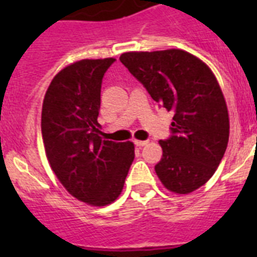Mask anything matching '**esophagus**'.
Listing matches in <instances>:
<instances>
[{
	"label": "esophagus",
	"instance_id": "esophagus-1",
	"mask_svg": "<svg viewBox=\"0 0 257 257\" xmlns=\"http://www.w3.org/2000/svg\"><path fill=\"white\" fill-rule=\"evenodd\" d=\"M135 144H136L137 147H144V145L148 144V141H147V140H145V141H143V140H135Z\"/></svg>",
	"mask_w": 257,
	"mask_h": 257
}]
</instances>
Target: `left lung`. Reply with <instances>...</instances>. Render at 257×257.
<instances>
[{"label":"left lung","instance_id":"1","mask_svg":"<svg viewBox=\"0 0 257 257\" xmlns=\"http://www.w3.org/2000/svg\"><path fill=\"white\" fill-rule=\"evenodd\" d=\"M120 61L153 100L173 112L172 136L160 140L155 167L168 191L188 195L211 179L229 139V116L211 68L181 49L128 52Z\"/></svg>","mask_w":257,"mask_h":257}]
</instances>
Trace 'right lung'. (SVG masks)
Masks as SVG:
<instances>
[{"label":"right lung","instance_id":"right-lung-1","mask_svg":"<svg viewBox=\"0 0 257 257\" xmlns=\"http://www.w3.org/2000/svg\"><path fill=\"white\" fill-rule=\"evenodd\" d=\"M113 61L86 58L65 66L53 77L42 102V141L50 168L70 195L94 207L108 205L121 195L135 159L133 143L98 136L101 82Z\"/></svg>","mask_w":257,"mask_h":257}]
</instances>
